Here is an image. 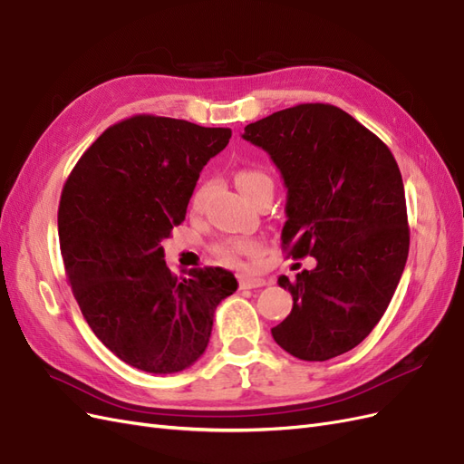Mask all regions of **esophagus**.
Returning a JSON list of instances; mask_svg holds the SVG:
<instances>
[{
    "instance_id": "34e87169",
    "label": "esophagus",
    "mask_w": 464,
    "mask_h": 464,
    "mask_svg": "<svg viewBox=\"0 0 464 464\" xmlns=\"http://www.w3.org/2000/svg\"><path fill=\"white\" fill-rule=\"evenodd\" d=\"M266 280L265 278H259V276H240V288H259V286H265Z\"/></svg>"
}]
</instances>
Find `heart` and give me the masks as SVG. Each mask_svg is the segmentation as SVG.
Masks as SVG:
<instances>
[{"label":"heart","instance_id":"b5f03b06","mask_svg":"<svg viewBox=\"0 0 464 464\" xmlns=\"http://www.w3.org/2000/svg\"><path fill=\"white\" fill-rule=\"evenodd\" d=\"M266 181H271V178L263 170H257V168H244V170L236 172V186L246 195V198H249L251 193H254L261 184H266ZM205 195H207V186H199L195 189L191 198V208L195 213L201 210L205 203ZM217 254L227 263H237L240 257L257 256L259 244L254 240H227L217 246Z\"/></svg>","mask_w":464,"mask_h":464}]
</instances>
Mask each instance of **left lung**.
I'll list each match as a JSON object with an SVG mask.
<instances>
[{
    "instance_id": "8db88e82",
    "label": "left lung",
    "mask_w": 464,
    "mask_h": 464,
    "mask_svg": "<svg viewBox=\"0 0 464 464\" xmlns=\"http://www.w3.org/2000/svg\"><path fill=\"white\" fill-rule=\"evenodd\" d=\"M285 179L288 256L312 271L278 276L290 315L271 329L288 354L325 362L358 346L383 317L409 257L401 170L382 139L344 110L298 104L246 125Z\"/></svg>"
}]
</instances>
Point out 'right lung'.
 <instances>
[{
    "label": "right lung",
    "mask_w": 464,
    "mask_h": 464,
    "mask_svg": "<svg viewBox=\"0 0 464 464\" xmlns=\"http://www.w3.org/2000/svg\"><path fill=\"white\" fill-rule=\"evenodd\" d=\"M230 137L228 128L133 116L98 137L65 181L58 230L69 285L92 333L137 370L176 373L198 362L217 305L237 288L220 266L178 278L160 246Z\"/></svg>",
    "instance_id": "right-lung-1"
}]
</instances>
